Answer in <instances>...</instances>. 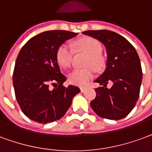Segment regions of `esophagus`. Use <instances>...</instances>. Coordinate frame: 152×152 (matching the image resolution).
<instances>
[{
  "mask_svg": "<svg viewBox=\"0 0 152 152\" xmlns=\"http://www.w3.org/2000/svg\"><path fill=\"white\" fill-rule=\"evenodd\" d=\"M85 90H86V88H85V87H80V91H81L82 93H84V92H85Z\"/></svg>",
  "mask_w": 152,
  "mask_h": 152,
  "instance_id": "obj_1",
  "label": "esophagus"
}]
</instances>
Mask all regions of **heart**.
Masks as SVG:
<instances>
[{
	"instance_id": "heart-1",
	"label": "heart",
	"mask_w": 152,
	"mask_h": 152,
	"mask_svg": "<svg viewBox=\"0 0 152 152\" xmlns=\"http://www.w3.org/2000/svg\"><path fill=\"white\" fill-rule=\"evenodd\" d=\"M73 47L78 51L88 55L85 66H92L95 69H101L104 65V59L101 55L102 46L101 42L92 37H83L73 42ZM56 59L59 66L64 68L70 67L72 59V51L67 44H62L56 50ZM93 70L92 67L83 69H75L69 74V81L76 85H86L93 77Z\"/></svg>"
}]
</instances>
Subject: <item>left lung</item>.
<instances>
[{
    "mask_svg": "<svg viewBox=\"0 0 152 152\" xmlns=\"http://www.w3.org/2000/svg\"><path fill=\"white\" fill-rule=\"evenodd\" d=\"M83 34L102 42L107 52L105 71L94 80L102 86L95 89L96 95L90 102L91 108L103 118H123L135 106L142 83V67L135 48L123 36L110 30H88ZM110 81L113 86L108 89Z\"/></svg>",
    "mask_w": 152,
    "mask_h": 152,
    "instance_id": "1",
    "label": "left lung"
}]
</instances>
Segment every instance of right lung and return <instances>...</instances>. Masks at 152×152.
<instances>
[{
	"label": "right lung",
	"mask_w": 152,
	"mask_h": 152,
	"mask_svg": "<svg viewBox=\"0 0 152 152\" xmlns=\"http://www.w3.org/2000/svg\"><path fill=\"white\" fill-rule=\"evenodd\" d=\"M77 34L67 30L45 31L28 40L17 57L13 74L15 96L23 113L34 122L46 124L60 119L80 92L74 85H63L66 77L56 56L59 46Z\"/></svg>",
	"instance_id": "add662e5"
}]
</instances>
